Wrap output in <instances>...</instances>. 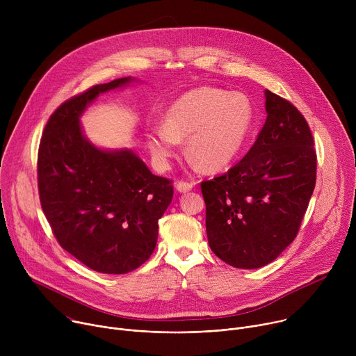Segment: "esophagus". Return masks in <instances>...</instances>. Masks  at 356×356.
<instances>
[{
	"label": "esophagus",
	"mask_w": 356,
	"mask_h": 356,
	"mask_svg": "<svg viewBox=\"0 0 356 356\" xmlns=\"http://www.w3.org/2000/svg\"><path fill=\"white\" fill-rule=\"evenodd\" d=\"M193 186H194L193 183L180 180V181H177V184H176V188H177V191H180V193H187V191H190V190L193 188Z\"/></svg>",
	"instance_id": "esophagus-1"
}]
</instances>
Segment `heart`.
I'll list each match as a JSON object with an SVG mask.
<instances>
[{
	"instance_id": "b5f03b06",
	"label": "heart",
	"mask_w": 356,
	"mask_h": 356,
	"mask_svg": "<svg viewBox=\"0 0 356 356\" xmlns=\"http://www.w3.org/2000/svg\"><path fill=\"white\" fill-rule=\"evenodd\" d=\"M255 121V110L243 94L200 87L184 92L168 108L163 127L147 131L154 161L166 168L187 139V154L207 170L229 166L241 154Z\"/></svg>"
}]
</instances>
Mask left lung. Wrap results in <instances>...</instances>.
<instances>
[{"mask_svg": "<svg viewBox=\"0 0 356 356\" xmlns=\"http://www.w3.org/2000/svg\"><path fill=\"white\" fill-rule=\"evenodd\" d=\"M266 121L227 173L201 181L211 250L238 269L273 262L294 241L316 186L317 155L302 114L266 90Z\"/></svg>", "mask_w": 356, "mask_h": 356, "instance_id": "obj_1", "label": "left lung"}]
</instances>
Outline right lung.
<instances>
[{
    "instance_id": "1",
    "label": "right lung",
    "mask_w": 356,
    "mask_h": 356,
    "mask_svg": "<svg viewBox=\"0 0 356 356\" xmlns=\"http://www.w3.org/2000/svg\"><path fill=\"white\" fill-rule=\"evenodd\" d=\"M122 77L72 97L52 114L38 152L40 206L60 246L107 275L138 269L155 250L172 180L155 176L132 150H103L81 131L80 115Z\"/></svg>"
}]
</instances>
